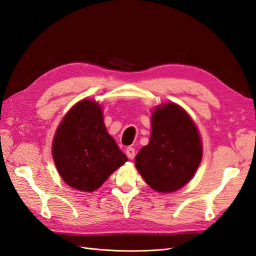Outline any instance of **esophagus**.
I'll use <instances>...</instances> for the list:
<instances>
[{"mask_svg":"<svg viewBox=\"0 0 256 256\" xmlns=\"http://www.w3.org/2000/svg\"><path fill=\"white\" fill-rule=\"evenodd\" d=\"M126 156H128V159H130V160L134 159V156H135V149H134L133 147H128L126 150Z\"/></svg>","mask_w":256,"mask_h":256,"instance_id":"esophagus-1","label":"esophagus"}]
</instances>
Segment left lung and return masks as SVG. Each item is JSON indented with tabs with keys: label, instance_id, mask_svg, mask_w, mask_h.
Returning <instances> with one entry per match:
<instances>
[{
	"label": "left lung",
	"instance_id": "1",
	"mask_svg": "<svg viewBox=\"0 0 256 256\" xmlns=\"http://www.w3.org/2000/svg\"><path fill=\"white\" fill-rule=\"evenodd\" d=\"M152 136L135 158L147 184L159 192H172L192 180L202 158L200 136L180 106L158 107L152 118Z\"/></svg>",
	"mask_w": 256,
	"mask_h": 256
}]
</instances>
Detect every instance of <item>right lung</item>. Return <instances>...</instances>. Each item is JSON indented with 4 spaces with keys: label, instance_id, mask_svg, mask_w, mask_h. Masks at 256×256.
<instances>
[{
    "label": "right lung",
    "instance_id": "obj_1",
    "mask_svg": "<svg viewBox=\"0 0 256 256\" xmlns=\"http://www.w3.org/2000/svg\"><path fill=\"white\" fill-rule=\"evenodd\" d=\"M53 158L62 178L88 192L128 161L107 133L100 107L88 100L78 102L64 118L53 142Z\"/></svg>",
    "mask_w": 256,
    "mask_h": 256
}]
</instances>
